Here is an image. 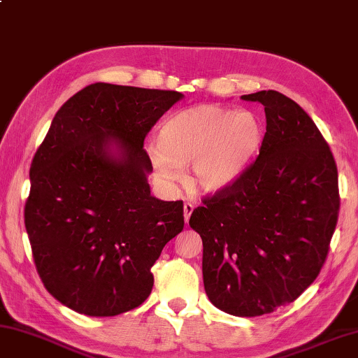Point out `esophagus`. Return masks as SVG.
Listing matches in <instances>:
<instances>
[{
    "label": "esophagus",
    "instance_id": "34e87169",
    "mask_svg": "<svg viewBox=\"0 0 358 358\" xmlns=\"http://www.w3.org/2000/svg\"><path fill=\"white\" fill-rule=\"evenodd\" d=\"M193 209H195V208H193V204H190V203H185V204H184V218H185V223H189Z\"/></svg>",
    "mask_w": 358,
    "mask_h": 358
}]
</instances>
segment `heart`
Segmentation results:
<instances>
[{
    "instance_id": "obj_1",
    "label": "heart",
    "mask_w": 358,
    "mask_h": 358,
    "mask_svg": "<svg viewBox=\"0 0 358 358\" xmlns=\"http://www.w3.org/2000/svg\"><path fill=\"white\" fill-rule=\"evenodd\" d=\"M264 143V127L250 111L201 105L174 113L155 135L150 160L165 182L190 166L189 185L198 193L233 189L245 178Z\"/></svg>"
}]
</instances>
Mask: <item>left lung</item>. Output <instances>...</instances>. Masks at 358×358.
I'll list each match as a JSON object with an SVG mask.
<instances>
[{
  "label": "left lung",
  "mask_w": 358,
  "mask_h": 358,
  "mask_svg": "<svg viewBox=\"0 0 358 358\" xmlns=\"http://www.w3.org/2000/svg\"><path fill=\"white\" fill-rule=\"evenodd\" d=\"M266 111L258 159L239 184L190 217L203 239V280L228 315L262 316L296 300L321 272L340 210L338 169L302 106L278 91L242 96Z\"/></svg>",
  "instance_id": "obj_1"
}]
</instances>
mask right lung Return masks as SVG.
Returning <instances> with one entry per match:
<instances>
[{
    "label": "right lung",
    "mask_w": 358,
    "mask_h": 358,
    "mask_svg": "<svg viewBox=\"0 0 358 358\" xmlns=\"http://www.w3.org/2000/svg\"><path fill=\"white\" fill-rule=\"evenodd\" d=\"M178 91L94 83L61 106L31 163L24 227L45 289L86 316L140 306L150 267L184 228L182 201L150 195L143 149Z\"/></svg>",
    "instance_id": "add662e5"
}]
</instances>
